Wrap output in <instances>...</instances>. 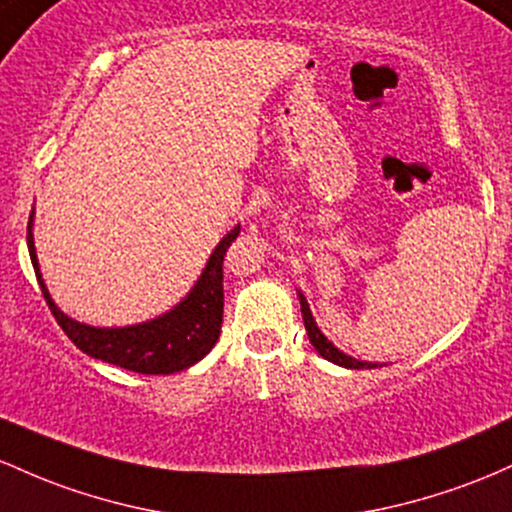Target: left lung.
<instances>
[{
  "label": "left lung",
  "mask_w": 512,
  "mask_h": 512,
  "mask_svg": "<svg viewBox=\"0 0 512 512\" xmlns=\"http://www.w3.org/2000/svg\"><path fill=\"white\" fill-rule=\"evenodd\" d=\"M297 300H300V307H302V319H304V329H307V336H309V343H312L314 348H317V353L321 358H326L329 363H336L341 367H350V370H363V367H377L382 363H367V360H358L353 358V355L343 353V350H338L329 338L321 333V329L317 326V321L312 317V309H309L307 300H304L302 292H297Z\"/></svg>",
  "instance_id": "left-lung-1"
}]
</instances>
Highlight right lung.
I'll return each instance as SVG.
<instances>
[{
  "label": "right lung",
  "instance_id": "1",
  "mask_svg": "<svg viewBox=\"0 0 512 512\" xmlns=\"http://www.w3.org/2000/svg\"><path fill=\"white\" fill-rule=\"evenodd\" d=\"M33 217H28V254H31L33 271L43 290L50 312L70 336V341L91 358L123 367V370L140 372V375H174L203 360L220 338L222 309H225V290H222V261L234 239L239 237V225L217 241L205 263L203 273L195 280L179 304L159 317L140 321L130 326H91L84 321L67 317L50 297L36 254L33 241Z\"/></svg>",
  "mask_w": 512,
  "mask_h": 512
}]
</instances>
